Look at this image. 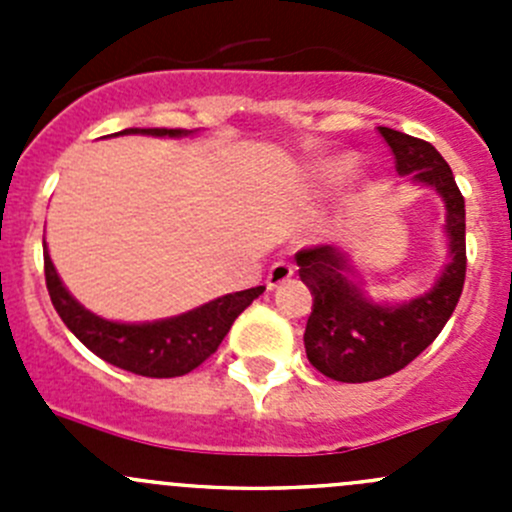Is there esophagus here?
<instances>
[{
	"label": "esophagus",
	"mask_w": 512,
	"mask_h": 512,
	"mask_svg": "<svg viewBox=\"0 0 512 512\" xmlns=\"http://www.w3.org/2000/svg\"><path fill=\"white\" fill-rule=\"evenodd\" d=\"M292 275H294V267L289 265V262L285 260L275 262V265L270 267V272H267V289H277L280 285H285Z\"/></svg>",
	"instance_id": "34e87169"
}]
</instances>
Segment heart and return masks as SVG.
Wrapping results in <instances>:
<instances>
[{
    "instance_id": "1",
    "label": "heart",
    "mask_w": 512,
    "mask_h": 512,
    "mask_svg": "<svg viewBox=\"0 0 512 512\" xmlns=\"http://www.w3.org/2000/svg\"><path fill=\"white\" fill-rule=\"evenodd\" d=\"M356 168H359V158L352 156V153L334 156L319 165L317 180H319V185H324V188H334V185L347 183V180L356 173Z\"/></svg>"
}]
</instances>
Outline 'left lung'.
Returning a JSON list of instances; mask_svg holds the SVG:
<instances>
[{
  "instance_id": "obj_1",
  "label": "left lung",
  "mask_w": 512,
  "mask_h": 512,
  "mask_svg": "<svg viewBox=\"0 0 512 512\" xmlns=\"http://www.w3.org/2000/svg\"><path fill=\"white\" fill-rule=\"evenodd\" d=\"M399 175L436 190L446 203L448 265L428 292L411 302L379 304L354 282L349 252L317 245L297 252L299 277L312 292L304 329L309 364L344 384L384 379L416 359L451 319L466 282V203L451 168L431 143L394 128H379Z\"/></svg>"
}]
</instances>
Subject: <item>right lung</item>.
I'll return each mask as SVG.
<instances>
[{"label":"right lung","mask_w":512,"mask_h":512,"mask_svg":"<svg viewBox=\"0 0 512 512\" xmlns=\"http://www.w3.org/2000/svg\"><path fill=\"white\" fill-rule=\"evenodd\" d=\"M121 133L123 136L143 133V136L183 138L193 131H183V128H126ZM44 275L51 304L59 312L61 322L74 332V337L84 347H89L96 356L118 366V369L133 371L138 376H151V379H173V376H183L198 369L210 354L218 352L232 322L250 307L252 299L265 292V287L242 289V292L225 294V297L213 299L203 307L178 314V317L123 324L96 317L84 304L76 302L61 282L46 247Z\"/></svg>","instance_id":"right-lung-1"}]
</instances>
